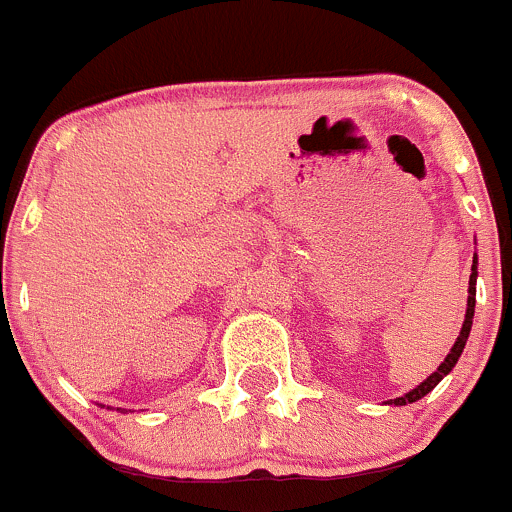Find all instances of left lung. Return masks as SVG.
Returning <instances> with one entry per match:
<instances>
[{
    "mask_svg": "<svg viewBox=\"0 0 512 512\" xmlns=\"http://www.w3.org/2000/svg\"><path fill=\"white\" fill-rule=\"evenodd\" d=\"M470 271H473V273H470V283H468V311H465V321H463V328H460L458 341H455V346L450 348V353H448V356H445V361L440 363L438 371L430 373L426 381H423L418 388H413L411 393H406V396H401V398H396V401H391V403H396V406H406V403H416L418 398H423V396H426V393L433 391V388L438 386L440 381H443V376H448V373L453 371L455 363H458L460 353H463V348H465V341H468L470 326H473V313H475V276H478V258H475V256H473V268H470Z\"/></svg>",
    "mask_w": 512,
    "mask_h": 512,
    "instance_id": "left-lung-1",
    "label": "left lung"
}]
</instances>
